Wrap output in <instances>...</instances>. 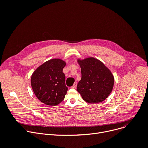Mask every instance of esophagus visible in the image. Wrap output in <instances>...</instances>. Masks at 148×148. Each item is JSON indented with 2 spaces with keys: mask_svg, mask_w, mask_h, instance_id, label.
Returning <instances> with one entry per match:
<instances>
[{
  "mask_svg": "<svg viewBox=\"0 0 148 148\" xmlns=\"http://www.w3.org/2000/svg\"><path fill=\"white\" fill-rule=\"evenodd\" d=\"M77 87V83H74V84H73V86L71 87V88H75Z\"/></svg>",
  "mask_w": 148,
  "mask_h": 148,
  "instance_id": "1",
  "label": "esophagus"
}]
</instances>
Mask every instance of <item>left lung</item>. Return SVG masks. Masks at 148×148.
<instances>
[{"label":"left lung","instance_id":"obj_1","mask_svg":"<svg viewBox=\"0 0 148 148\" xmlns=\"http://www.w3.org/2000/svg\"><path fill=\"white\" fill-rule=\"evenodd\" d=\"M77 62L81 68L82 78L77 90L83 99L91 103L102 102L111 93L114 78L111 71L101 61L93 57Z\"/></svg>","mask_w":148,"mask_h":148}]
</instances>
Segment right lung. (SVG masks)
<instances>
[{"mask_svg":"<svg viewBox=\"0 0 148 148\" xmlns=\"http://www.w3.org/2000/svg\"><path fill=\"white\" fill-rule=\"evenodd\" d=\"M66 62L61 59L49 60L39 66L31 77L32 89L37 99L49 106L60 103L65 98L68 87L62 72Z\"/></svg>","mask_w":148,"mask_h":148,"instance_id":"right-lung-1","label":"right lung"}]
</instances>
